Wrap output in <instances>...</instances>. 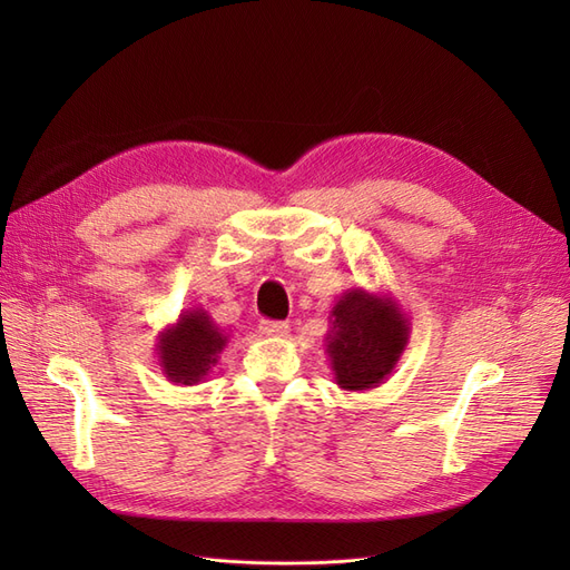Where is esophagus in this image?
I'll return each instance as SVG.
<instances>
[{
  "mask_svg": "<svg viewBox=\"0 0 570 570\" xmlns=\"http://www.w3.org/2000/svg\"><path fill=\"white\" fill-rule=\"evenodd\" d=\"M258 331H262V335L266 337H283L287 335L289 325L285 321H262L258 323Z\"/></svg>",
  "mask_w": 570,
  "mask_h": 570,
  "instance_id": "1",
  "label": "esophagus"
}]
</instances>
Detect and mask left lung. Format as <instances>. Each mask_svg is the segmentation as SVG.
<instances>
[{
    "instance_id": "left-lung-1",
    "label": "left lung",
    "mask_w": 570,
    "mask_h": 570,
    "mask_svg": "<svg viewBox=\"0 0 570 570\" xmlns=\"http://www.w3.org/2000/svg\"><path fill=\"white\" fill-rule=\"evenodd\" d=\"M411 323L392 295L347 289L331 312L325 352L337 387L364 392L381 385L404 354Z\"/></svg>"
}]
</instances>
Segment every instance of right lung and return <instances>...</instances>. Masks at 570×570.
<instances>
[{"label": "right lung", "instance_id": "1", "mask_svg": "<svg viewBox=\"0 0 570 570\" xmlns=\"http://www.w3.org/2000/svg\"><path fill=\"white\" fill-rule=\"evenodd\" d=\"M228 335L204 308H187L176 323L166 325L157 340L164 375L176 385H197L216 366Z\"/></svg>", "mask_w": 570, "mask_h": 570}]
</instances>
